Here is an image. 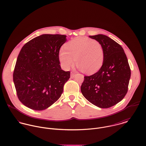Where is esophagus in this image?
I'll list each match as a JSON object with an SVG mask.
<instances>
[{
    "instance_id": "obj_1",
    "label": "esophagus",
    "mask_w": 146,
    "mask_h": 146,
    "mask_svg": "<svg viewBox=\"0 0 146 146\" xmlns=\"http://www.w3.org/2000/svg\"><path fill=\"white\" fill-rule=\"evenodd\" d=\"M75 76V74L74 73H72V72H71V75H70V77L71 78H74V77Z\"/></svg>"
}]
</instances>
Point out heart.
I'll list each match as a JSON object with an SVG mask.
<instances>
[{
	"label": "heart",
	"instance_id": "obj_1",
	"mask_svg": "<svg viewBox=\"0 0 146 146\" xmlns=\"http://www.w3.org/2000/svg\"><path fill=\"white\" fill-rule=\"evenodd\" d=\"M104 60L102 45L87 37H78L67 42L59 52L63 68L68 70L76 63L78 68L88 74H93L102 67Z\"/></svg>",
	"mask_w": 146,
	"mask_h": 146
}]
</instances>
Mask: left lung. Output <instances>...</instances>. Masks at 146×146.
I'll use <instances>...</instances> for the list:
<instances>
[{
  "mask_svg": "<svg viewBox=\"0 0 146 146\" xmlns=\"http://www.w3.org/2000/svg\"><path fill=\"white\" fill-rule=\"evenodd\" d=\"M89 37L102 45L104 62L97 72L84 76L81 92L91 104L100 108H109L120 102L127 93L130 68L120 44L102 34Z\"/></svg>",
  "mask_w": 146,
  "mask_h": 146,
  "instance_id": "left-lung-1",
  "label": "left lung"
}]
</instances>
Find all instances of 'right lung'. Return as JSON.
<instances>
[{
    "label": "right lung",
    "mask_w": 146,
    "mask_h": 146,
    "mask_svg": "<svg viewBox=\"0 0 146 146\" xmlns=\"http://www.w3.org/2000/svg\"><path fill=\"white\" fill-rule=\"evenodd\" d=\"M66 40V35L42 34L22 48L13 78L17 97L27 107L42 111L60 98L70 77L59 60L60 48Z\"/></svg>",
    "instance_id": "add662e5"
}]
</instances>
